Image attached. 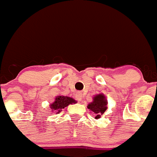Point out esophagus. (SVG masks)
Wrapping results in <instances>:
<instances>
[{"label":"esophagus","mask_w":157,"mask_h":157,"mask_svg":"<svg viewBox=\"0 0 157 157\" xmlns=\"http://www.w3.org/2000/svg\"><path fill=\"white\" fill-rule=\"evenodd\" d=\"M82 97H83V94L81 93H80V92H78V93H76V98L77 101H81V100H82Z\"/></svg>","instance_id":"34e87169"}]
</instances>
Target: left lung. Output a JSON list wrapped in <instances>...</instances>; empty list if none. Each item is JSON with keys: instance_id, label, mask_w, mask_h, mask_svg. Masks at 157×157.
Here are the masks:
<instances>
[{"instance_id": "left-lung-1", "label": "left lung", "mask_w": 157, "mask_h": 157, "mask_svg": "<svg viewBox=\"0 0 157 157\" xmlns=\"http://www.w3.org/2000/svg\"><path fill=\"white\" fill-rule=\"evenodd\" d=\"M88 109L96 114V119H99L107 109V101L103 94L97 95L93 98V101L88 105Z\"/></svg>"}]
</instances>
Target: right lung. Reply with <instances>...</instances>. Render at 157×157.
I'll list each match as a JSON object with an SVG mask.
<instances>
[{
  "instance_id": "right-lung-1",
  "label": "right lung",
  "mask_w": 157,
  "mask_h": 157,
  "mask_svg": "<svg viewBox=\"0 0 157 157\" xmlns=\"http://www.w3.org/2000/svg\"><path fill=\"white\" fill-rule=\"evenodd\" d=\"M76 103V101L74 99L68 97H64V96H59V97H56L55 99V102L51 105V109L53 110H57V112H60V109H64V108L67 107L69 104Z\"/></svg>"
}]
</instances>
